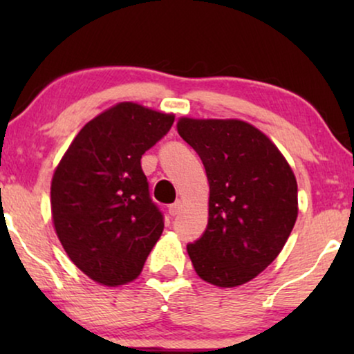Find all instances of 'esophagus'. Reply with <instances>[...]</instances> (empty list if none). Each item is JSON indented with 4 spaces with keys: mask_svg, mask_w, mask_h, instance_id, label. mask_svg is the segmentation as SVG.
<instances>
[{
    "mask_svg": "<svg viewBox=\"0 0 354 354\" xmlns=\"http://www.w3.org/2000/svg\"><path fill=\"white\" fill-rule=\"evenodd\" d=\"M182 206H183L182 200H177L176 203H172V205L169 206V212H171V216H177L178 212L182 211Z\"/></svg>",
    "mask_w": 354,
    "mask_h": 354,
    "instance_id": "esophagus-1",
    "label": "esophagus"
}]
</instances>
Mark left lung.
<instances>
[{"label": "left lung", "mask_w": 354, "mask_h": 354, "mask_svg": "<svg viewBox=\"0 0 354 354\" xmlns=\"http://www.w3.org/2000/svg\"><path fill=\"white\" fill-rule=\"evenodd\" d=\"M209 182L205 234L187 251L205 282L232 288L277 258L298 217V185L268 135L240 119L177 120Z\"/></svg>", "instance_id": "obj_1"}]
</instances>
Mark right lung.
<instances>
[{
  "label": "right lung",
  "mask_w": 354,
  "mask_h": 354,
  "mask_svg": "<svg viewBox=\"0 0 354 354\" xmlns=\"http://www.w3.org/2000/svg\"><path fill=\"white\" fill-rule=\"evenodd\" d=\"M174 118L133 101L111 106L82 127L55 169L53 225L72 263L95 282H132L162 234L140 159Z\"/></svg>",
  "instance_id": "right-lung-1"
}]
</instances>
